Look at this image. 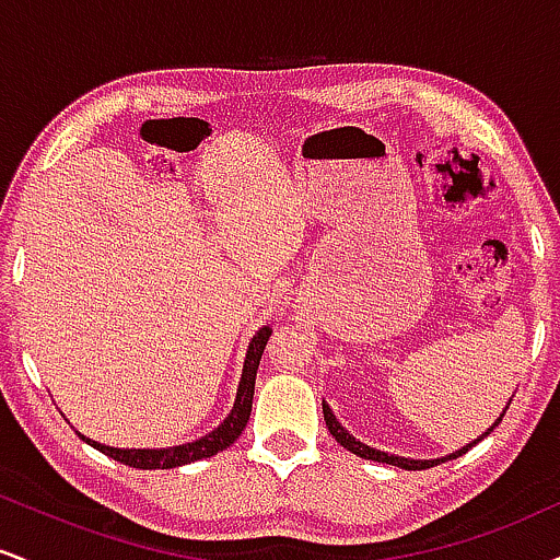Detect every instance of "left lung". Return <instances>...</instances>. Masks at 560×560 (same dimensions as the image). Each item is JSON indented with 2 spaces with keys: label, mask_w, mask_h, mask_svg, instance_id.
I'll return each instance as SVG.
<instances>
[{
  "label": "left lung",
  "mask_w": 560,
  "mask_h": 560,
  "mask_svg": "<svg viewBox=\"0 0 560 560\" xmlns=\"http://www.w3.org/2000/svg\"><path fill=\"white\" fill-rule=\"evenodd\" d=\"M508 405H511V400H508ZM508 405L503 408V413H500L498 419H494L492 427L487 429V432H481V436H477V440H471V442H468V445H464L460 450H455V453H447V455H442V458H429V460H427V458H405V455L384 453V450H376V447L365 445V442H361V440H355V436H352V434L347 432V429L342 427V423H339V419H337V416H334V410L329 408V402H326V400H324V421H326V427H329V432H331L334 440H337L342 447L350 450V453H355L358 458L376 460V464H389V466L405 468V471H421V468H432V466H436V464H445V460H453V458H458V455L468 453V450L477 445V442L485 440V436L490 434L492 429L498 427L500 421H503Z\"/></svg>",
  "instance_id": "obj_1"
}]
</instances>
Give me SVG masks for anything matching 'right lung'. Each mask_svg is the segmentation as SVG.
Instances as JSON below:
<instances>
[{"mask_svg":"<svg viewBox=\"0 0 560 560\" xmlns=\"http://www.w3.org/2000/svg\"><path fill=\"white\" fill-rule=\"evenodd\" d=\"M268 337H271V329L262 326V329L255 331V337L249 339L247 345V355H244V365H242V376H240V387H236V397L234 405H231V413L223 419L213 432L202 434L199 440L184 442V445H173V447H110L105 442H96L92 436H79L86 445H92L100 450V453L110 455L113 460L118 464L133 466V468H176V466H186L195 464V460L210 458V455L221 453L229 445H234L240 440V434L247 427L249 413H253V395H255V376H258V365L262 358V350H266Z\"/></svg>","mask_w":560,"mask_h":560,"instance_id":"add662e5","label":"right lung"}]
</instances>
